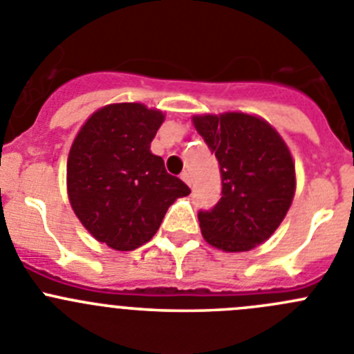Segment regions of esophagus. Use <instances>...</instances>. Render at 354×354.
Returning a JSON list of instances; mask_svg holds the SVG:
<instances>
[{
  "instance_id": "obj_1",
  "label": "esophagus",
  "mask_w": 354,
  "mask_h": 354,
  "mask_svg": "<svg viewBox=\"0 0 354 354\" xmlns=\"http://www.w3.org/2000/svg\"><path fill=\"white\" fill-rule=\"evenodd\" d=\"M181 180H183L185 183L188 185V187H190V185H192V180H190V174H188L187 171H185V173H181Z\"/></svg>"
}]
</instances>
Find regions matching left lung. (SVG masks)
Here are the masks:
<instances>
[{
    "instance_id": "1",
    "label": "left lung",
    "mask_w": 354,
    "mask_h": 354,
    "mask_svg": "<svg viewBox=\"0 0 354 354\" xmlns=\"http://www.w3.org/2000/svg\"><path fill=\"white\" fill-rule=\"evenodd\" d=\"M194 125L222 174V199L199 211L201 232L218 250L250 252L272 236L292 206V153L276 129L255 115H197Z\"/></svg>"
}]
</instances>
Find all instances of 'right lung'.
I'll list each match as a JSON object with an SVG mask.
<instances>
[{"label":"right lung","mask_w":354,"mask_h":354,"mask_svg":"<svg viewBox=\"0 0 354 354\" xmlns=\"http://www.w3.org/2000/svg\"><path fill=\"white\" fill-rule=\"evenodd\" d=\"M164 113L117 102L92 113L68 157V196L82 225L106 246L131 252L155 236L167 207L190 194L150 151Z\"/></svg>","instance_id":"1"}]
</instances>
